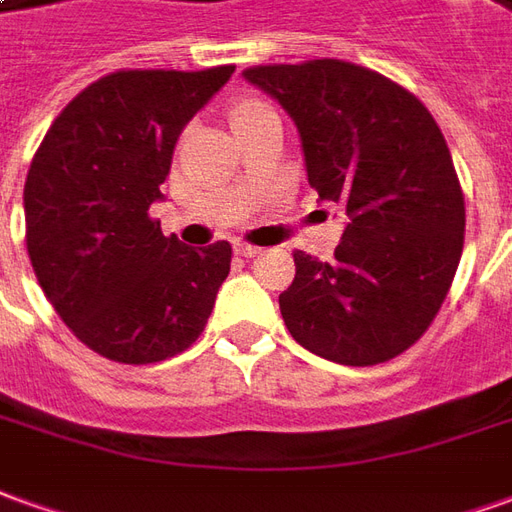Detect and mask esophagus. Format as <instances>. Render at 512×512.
<instances>
[{"mask_svg": "<svg viewBox=\"0 0 512 512\" xmlns=\"http://www.w3.org/2000/svg\"><path fill=\"white\" fill-rule=\"evenodd\" d=\"M234 250L239 253V256H245V259H253V256H259V253H262V248H256V245H248V242H236Z\"/></svg>", "mask_w": 512, "mask_h": 512, "instance_id": "obj_1", "label": "esophagus"}]
</instances>
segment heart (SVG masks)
I'll list each match as a JSON object with an SVG mask.
<instances>
[{
  "label": "heart",
  "mask_w": 512,
  "mask_h": 512,
  "mask_svg": "<svg viewBox=\"0 0 512 512\" xmlns=\"http://www.w3.org/2000/svg\"><path fill=\"white\" fill-rule=\"evenodd\" d=\"M231 125L236 128H242V125H250V122H256V119H262V116L273 114V108L267 105V102L256 100V97H239V100L231 102Z\"/></svg>",
  "instance_id": "heart-1"
}]
</instances>
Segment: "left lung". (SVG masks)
<instances>
[{
	"label": "left lung",
	"instance_id": "8db88e82",
	"mask_svg": "<svg viewBox=\"0 0 512 512\" xmlns=\"http://www.w3.org/2000/svg\"><path fill=\"white\" fill-rule=\"evenodd\" d=\"M242 77L292 116L309 186L348 220L331 262L295 250V278L278 295L287 329L354 368L404 354L438 315L463 253V189L438 122L357 63H276Z\"/></svg>",
	"mask_w": 512,
	"mask_h": 512
}]
</instances>
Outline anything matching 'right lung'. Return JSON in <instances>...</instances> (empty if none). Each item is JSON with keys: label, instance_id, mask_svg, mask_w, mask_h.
I'll return each instance as SVG.
<instances>
[{"label": "right lung", "instance_id": "right-lung-1", "mask_svg": "<svg viewBox=\"0 0 512 512\" xmlns=\"http://www.w3.org/2000/svg\"><path fill=\"white\" fill-rule=\"evenodd\" d=\"M234 66L130 69L91 83L47 130L24 183L27 253L55 312L100 357L150 365L206 329L231 245L161 234L172 150Z\"/></svg>", "mask_w": 512, "mask_h": 512}]
</instances>
